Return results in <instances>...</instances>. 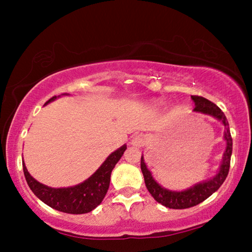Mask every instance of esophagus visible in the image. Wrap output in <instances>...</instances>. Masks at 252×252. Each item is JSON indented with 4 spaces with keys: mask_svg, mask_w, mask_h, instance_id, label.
I'll return each mask as SVG.
<instances>
[{
    "mask_svg": "<svg viewBox=\"0 0 252 252\" xmlns=\"http://www.w3.org/2000/svg\"><path fill=\"white\" fill-rule=\"evenodd\" d=\"M132 146L134 147H143L144 143H146V139H144V136L142 135V134H139V135H135L132 139Z\"/></svg>",
    "mask_w": 252,
    "mask_h": 252,
    "instance_id": "1",
    "label": "esophagus"
}]
</instances>
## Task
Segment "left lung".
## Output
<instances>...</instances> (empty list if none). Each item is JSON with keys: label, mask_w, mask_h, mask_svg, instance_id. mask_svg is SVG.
<instances>
[{"label": "left lung", "mask_w": 252, "mask_h": 252, "mask_svg": "<svg viewBox=\"0 0 252 252\" xmlns=\"http://www.w3.org/2000/svg\"><path fill=\"white\" fill-rule=\"evenodd\" d=\"M191 99L195 103V112H201L203 115H210L223 124V126H225V135H223V139L226 140L227 144L226 151L223 154L222 163L220 165L218 173L215 177L210 179V180H205L203 182H199V184H196L195 186H192V187L184 191L168 190V189L163 188L161 186L158 185L155 181L153 175H151V172L147 168L143 156L141 157V171L143 173L147 189L158 203H160L161 205L170 209H188L205 201L213 192L218 190L220 186L226 180L229 171L230 156H232L233 150V140L232 135H230L229 125L228 122H227L226 116L223 115V112L215 103L202 97V96L192 95Z\"/></svg>", "instance_id": "8db88e82"}]
</instances>
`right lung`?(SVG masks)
I'll list each match as a JSON object with an SVG mask.
<instances>
[{"label": "right lung", "mask_w": 252, "mask_h": 252, "mask_svg": "<svg viewBox=\"0 0 252 252\" xmlns=\"http://www.w3.org/2000/svg\"><path fill=\"white\" fill-rule=\"evenodd\" d=\"M55 98L56 96L51 97L47 103L54 101ZM126 148V144H124L119 149L113 151L92 177L73 187L51 188L40 184L29 173L25 164L23 163L24 174H25L27 185L34 192V195L50 208L61 212L71 213V215L88 213L101 204L110 186L111 172L125 153Z\"/></svg>", "instance_id": "1"}]
</instances>
